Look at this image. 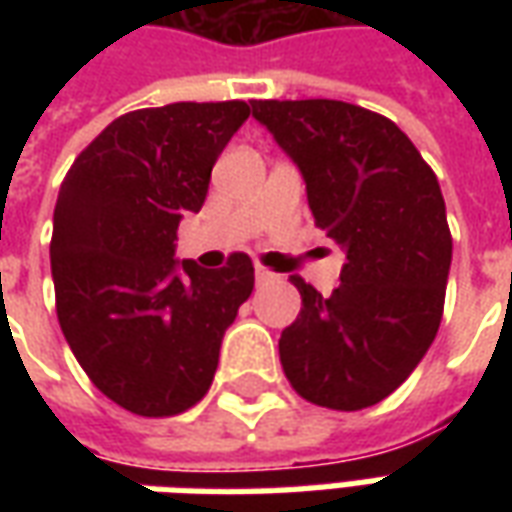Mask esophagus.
<instances>
[{"label": "esophagus", "instance_id": "34e87169", "mask_svg": "<svg viewBox=\"0 0 512 512\" xmlns=\"http://www.w3.org/2000/svg\"><path fill=\"white\" fill-rule=\"evenodd\" d=\"M255 279H257V285H266V282H274V279H277V274H274V271H268V268L257 266Z\"/></svg>", "mask_w": 512, "mask_h": 512}]
</instances>
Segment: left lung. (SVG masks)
Wrapping results in <instances>:
<instances>
[{
  "label": "left lung",
  "instance_id": "obj_1",
  "mask_svg": "<svg viewBox=\"0 0 512 512\" xmlns=\"http://www.w3.org/2000/svg\"><path fill=\"white\" fill-rule=\"evenodd\" d=\"M252 117L299 167L315 224L345 252L329 299L290 277L301 312L279 337L282 370L315 406H376L439 332L452 263L439 180L392 120L362 106L252 101Z\"/></svg>",
  "mask_w": 512,
  "mask_h": 512
}]
</instances>
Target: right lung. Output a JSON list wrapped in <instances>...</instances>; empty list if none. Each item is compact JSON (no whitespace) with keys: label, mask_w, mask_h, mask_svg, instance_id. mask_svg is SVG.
I'll use <instances>...</instances> for the list:
<instances>
[{"label":"right lung","mask_w":512,"mask_h":512,"mask_svg":"<svg viewBox=\"0 0 512 512\" xmlns=\"http://www.w3.org/2000/svg\"><path fill=\"white\" fill-rule=\"evenodd\" d=\"M249 117L244 101L167 104L117 117L62 180L51 277L73 356L139 417H172L211 389L224 332L255 288L235 252L222 268L175 260L211 169Z\"/></svg>","instance_id":"right-lung-1"}]
</instances>
